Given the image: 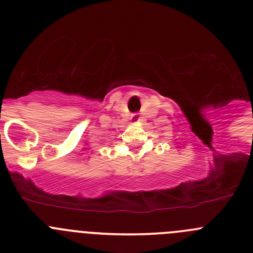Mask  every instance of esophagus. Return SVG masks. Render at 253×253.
<instances>
[{
    "label": "esophagus",
    "mask_w": 253,
    "mask_h": 253,
    "mask_svg": "<svg viewBox=\"0 0 253 253\" xmlns=\"http://www.w3.org/2000/svg\"><path fill=\"white\" fill-rule=\"evenodd\" d=\"M131 121H133L134 124L140 121V117H138L137 113H133V115H131Z\"/></svg>",
    "instance_id": "1"
}]
</instances>
